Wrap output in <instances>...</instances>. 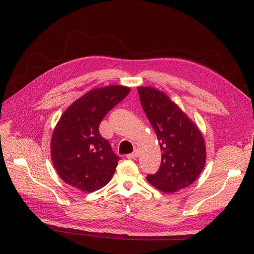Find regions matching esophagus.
I'll return each instance as SVG.
<instances>
[{
  "label": "esophagus",
  "mask_w": 254,
  "mask_h": 254,
  "mask_svg": "<svg viewBox=\"0 0 254 254\" xmlns=\"http://www.w3.org/2000/svg\"><path fill=\"white\" fill-rule=\"evenodd\" d=\"M138 156H139V151H138V149H135L134 152H131V153L127 155V158H128V159H135Z\"/></svg>",
  "instance_id": "34e87169"
}]
</instances>
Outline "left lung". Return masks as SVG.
Listing matches in <instances>:
<instances>
[{"label": "left lung", "mask_w": 254, "mask_h": 254, "mask_svg": "<svg viewBox=\"0 0 254 254\" xmlns=\"http://www.w3.org/2000/svg\"><path fill=\"white\" fill-rule=\"evenodd\" d=\"M142 108L159 141L162 162L147 180L164 192H175L191 184L206 162L203 136L179 107L163 91L138 87Z\"/></svg>", "instance_id": "left-lung-1"}]
</instances>
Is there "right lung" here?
<instances>
[{
	"label": "right lung",
	"instance_id": "right-lung-1",
	"mask_svg": "<svg viewBox=\"0 0 254 254\" xmlns=\"http://www.w3.org/2000/svg\"><path fill=\"white\" fill-rule=\"evenodd\" d=\"M128 92L120 85L90 90L62 115L51 139V158L65 183L92 192L111 180L120 157L101 136L99 126Z\"/></svg>",
	"mask_w": 254,
	"mask_h": 254
}]
</instances>
